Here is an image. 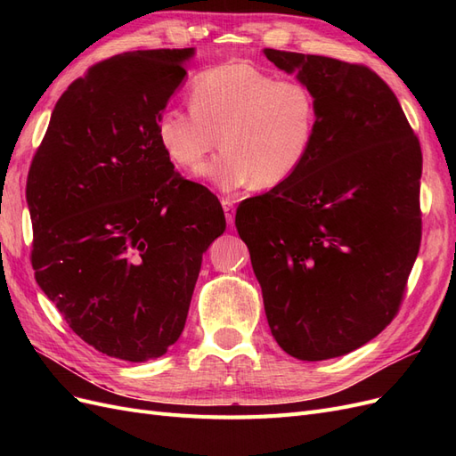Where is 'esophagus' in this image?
Segmentation results:
<instances>
[{"instance_id":"34e87169","label":"esophagus","mask_w":456,"mask_h":456,"mask_svg":"<svg viewBox=\"0 0 456 456\" xmlns=\"http://www.w3.org/2000/svg\"><path fill=\"white\" fill-rule=\"evenodd\" d=\"M223 209L226 215V223L233 224V218H236V201L232 198H223Z\"/></svg>"}]
</instances>
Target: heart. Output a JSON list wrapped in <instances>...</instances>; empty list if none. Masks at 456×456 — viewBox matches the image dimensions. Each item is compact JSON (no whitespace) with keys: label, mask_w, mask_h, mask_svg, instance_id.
Masks as SVG:
<instances>
[{"label":"heart","mask_w":456,"mask_h":456,"mask_svg":"<svg viewBox=\"0 0 456 456\" xmlns=\"http://www.w3.org/2000/svg\"><path fill=\"white\" fill-rule=\"evenodd\" d=\"M190 110L163 108L156 119L161 150L176 167L194 171L216 146L220 154L201 169L224 191L255 181L275 188L308 161L320 127V102L305 81L230 61L205 68L190 84Z\"/></svg>","instance_id":"b5f03b06"}]
</instances>
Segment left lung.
<instances>
[{"label":"left lung","instance_id":"1","mask_svg":"<svg viewBox=\"0 0 456 456\" xmlns=\"http://www.w3.org/2000/svg\"><path fill=\"white\" fill-rule=\"evenodd\" d=\"M312 87L320 127L293 178L236 211L273 338L302 362L363 346L402 306L420 238L422 150L365 64L265 49Z\"/></svg>","mask_w":456,"mask_h":456}]
</instances>
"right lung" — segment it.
<instances>
[{
	"label": "right lung",
	"instance_id": "add662e5",
	"mask_svg": "<svg viewBox=\"0 0 456 456\" xmlns=\"http://www.w3.org/2000/svg\"><path fill=\"white\" fill-rule=\"evenodd\" d=\"M194 49L133 51L93 64L54 106L26 201L36 281L74 333L126 362L181 337L223 205L175 171L156 119Z\"/></svg>",
	"mask_w": 456,
	"mask_h": 456
}]
</instances>
